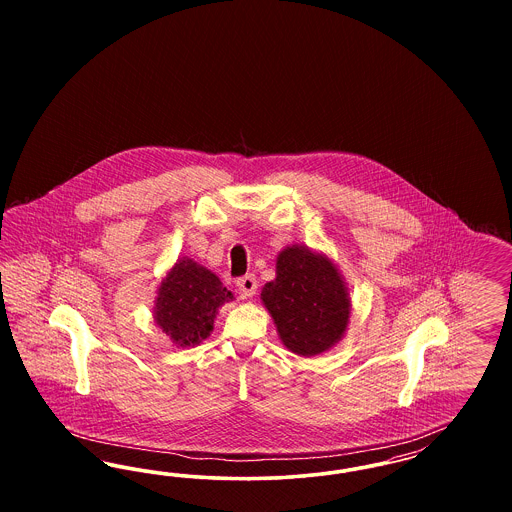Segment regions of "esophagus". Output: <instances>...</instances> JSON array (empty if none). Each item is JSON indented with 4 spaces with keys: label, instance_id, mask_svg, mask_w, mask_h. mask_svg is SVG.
<instances>
[{
    "label": "esophagus",
    "instance_id": "34e87169",
    "mask_svg": "<svg viewBox=\"0 0 512 512\" xmlns=\"http://www.w3.org/2000/svg\"><path fill=\"white\" fill-rule=\"evenodd\" d=\"M238 288H240V293L244 297L255 295V292H257V278L253 274H245L242 278H238Z\"/></svg>",
    "mask_w": 512,
    "mask_h": 512
}]
</instances>
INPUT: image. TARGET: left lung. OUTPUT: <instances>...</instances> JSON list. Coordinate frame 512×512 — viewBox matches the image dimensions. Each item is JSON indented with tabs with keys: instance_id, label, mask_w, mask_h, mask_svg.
Segmentation results:
<instances>
[{
	"instance_id": "1",
	"label": "left lung",
	"mask_w": 512,
	"mask_h": 512,
	"mask_svg": "<svg viewBox=\"0 0 512 512\" xmlns=\"http://www.w3.org/2000/svg\"><path fill=\"white\" fill-rule=\"evenodd\" d=\"M263 303L280 340L303 357L330 349L347 328L349 297L336 267L305 247L278 255L276 278L263 288Z\"/></svg>"
}]
</instances>
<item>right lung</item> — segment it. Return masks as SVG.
Listing matches in <instances>:
<instances>
[{
  "instance_id": "obj_1",
  "label": "right lung",
  "mask_w": 512,
  "mask_h": 512,
  "mask_svg": "<svg viewBox=\"0 0 512 512\" xmlns=\"http://www.w3.org/2000/svg\"><path fill=\"white\" fill-rule=\"evenodd\" d=\"M232 297L211 270L184 257L161 282L155 320L172 343L180 347L197 345L213 330L220 305Z\"/></svg>"
}]
</instances>
